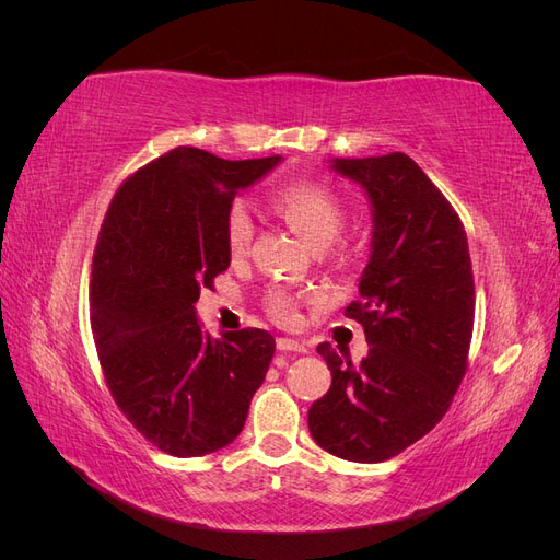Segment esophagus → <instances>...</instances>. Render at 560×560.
Wrapping results in <instances>:
<instances>
[{
  "mask_svg": "<svg viewBox=\"0 0 560 560\" xmlns=\"http://www.w3.org/2000/svg\"><path fill=\"white\" fill-rule=\"evenodd\" d=\"M278 350H284V352H308V346L303 343V341H296V338L280 336L278 338Z\"/></svg>",
  "mask_w": 560,
  "mask_h": 560,
  "instance_id": "1",
  "label": "esophagus"
}]
</instances>
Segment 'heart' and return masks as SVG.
Wrapping results in <instances>:
<instances>
[{"instance_id": "b5f03b06", "label": "heart", "mask_w": 560, "mask_h": 560, "mask_svg": "<svg viewBox=\"0 0 560 560\" xmlns=\"http://www.w3.org/2000/svg\"><path fill=\"white\" fill-rule=\"evenodd\" d=\"M270 206L311 247L329 245L346 219L343 200L329 186L311 179H296L280 186L270 198ZM252 231L254 226L245 206L235 202L226 212V245L233 257H241L247 249ZM296 306L299 301L292 292L273 290L268 294V311L280 322L294 319Z\"/></svg>"}]
</instances>
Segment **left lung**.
I'll return each mask as SVG.
<instances>
[{
    "mask_svg": "<svg viewBox=\"0 0 560 560\" xmlns=\"http://www.w3.org/2000/svg\"><path fill=\"white\" fill-rule=\"evenodd\" d=\"M334 171L364 186L374 208L360 301L346 315L364 327L366 358L354 366L329 343L331 371L313 401L317 446L352 463H383L444 418L467 371L474 276L467 233L446 196L401 151L334 159Z\"/></svg>",
    "mask_w": 560,
    "mask_h": 560,
    "instance_id": "obj_1",
    "label": "left lung"
}]
</instances>
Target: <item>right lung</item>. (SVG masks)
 <instances>
[{
  "mask_svg": "<svg viewBox=\"0 0 560 560\" xmlns=\"http://www.w3.org/2000/svg\"><path fill=\"white\" fill-rule=\"evenodd\" d=\"M280 161L177 147L132 173L109 202L91 270L93 341L116 406L163 453L229 446L273 360L268 331L210 338L194 303L231 264L235 194Z\"/></svg>",
  "mask_w": 560,
  "mask_h": 560,
  "instance_id": "1",
  "label": "right lung"
}]
</instances>
